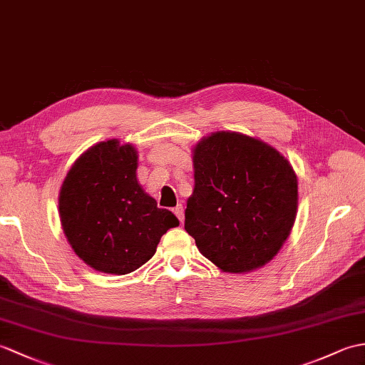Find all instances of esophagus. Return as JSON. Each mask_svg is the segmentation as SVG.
Instances as JSON below:
<instances>
[{
	"instance_id": "34e87169",
	"label": "esophagus",
	"mask_w": 365,
	"mask_h": 365,
	"mask_svg": "<svg viewBox=\"0 0 365 365\" xmlns=\"http://www.w3.org/2000/svg\"><path fill=\"white\" fill-rule=\"evenodd\" d=\"M174 215L177 216V217H179V221L180 222H183V217H185V211H183V207L182 205H177L174 210Z\"/></svg>"
}]
</instances>
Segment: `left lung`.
Here are the masks:
<instances>
[{"label": "left lung", "mask_w": 365, "mask_h": 365, "mask_svg": "<svg viewBox=\"0 0 365 365\" xmlns=\"http://www.w3.org/2000/svg\"><path fill=\"white\" fill-rule=\"evenodd\" d=\"M194 191L185 230L224 272H249L272 259L297 213V177L259 140L216 132L194 149Z\"/></svg>", "instance_id": "8db88e82"}]
</instances>
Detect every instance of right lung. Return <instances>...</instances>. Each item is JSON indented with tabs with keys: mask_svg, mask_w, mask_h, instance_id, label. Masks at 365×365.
Returning a JSON list of instances; mask_svg holds the SVG:
<instances>
[{
	"mask_svg": "<svg viewBox=\"0 0 365 365\" xmlns=\"http://www.w3.org/2000/svg\"><path fill=\"white\" fill-rule=\"evenodd\" d=\"M63 232L83 262L125 275L148 262L160 238L179 225L137 182V150L108 140L90 148L66 174L58 197Z\"/></svg>",
	"mask_w": 365,
	"mask_h": 365,
	"instance_id": "right-lung-1",
	"label": "right lung"
}]
</instances>
